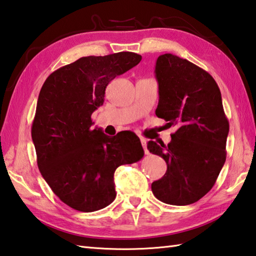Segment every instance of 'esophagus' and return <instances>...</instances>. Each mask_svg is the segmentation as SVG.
<instances>
[{
    "instance_id": "obj_1",
    "label": "esophagus",
    "mask_w": 256,
    "mask_h": 256,
    "mask_svg": "<svg viewBox=\"0 0 256 256\" xmlns=\"http://www.w3.org/2000/svg\"><path fill=\"white\" fill-rule=\"evenodd\" d=\"M140 142H142V148H144V154H148V150H147V144H146V139H140Z\"/></svg>"
}]
</instances>
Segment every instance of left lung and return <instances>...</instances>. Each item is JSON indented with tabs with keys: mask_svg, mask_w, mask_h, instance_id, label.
Segmentation results:
<instances>
[{
	"mask_svg": "<svg viewBox=\"0 0 256 256\" xmlns=\"http://www.w3.org/2000/svg\"><path fill=\"white\" fill-rule=\"evenodd\" d=\"M159 101L156 116L177 126L172 142H148V150L165 159L166 174L154 182L156 198L170 205L195 203L214 186L226 159L230 124L220 91L208 72L166 53L155 68Z\"/></svg>",
	"mask_w": 256,
	"mask_h": 256,
	"instance_id": "1",
	"label": "left lung"
}]
</instances>
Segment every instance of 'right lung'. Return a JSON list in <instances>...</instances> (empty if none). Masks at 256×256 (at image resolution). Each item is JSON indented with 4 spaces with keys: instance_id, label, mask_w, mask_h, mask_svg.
Listing matches in <instances>:
<instances>
[{
    "instance_id": "add662e5",
    "label": "right lung",
    "mask_w": 256,
    "mask_h": 256,
    "mask_svg": "<svg viewBox=\"0 0 256 256\" xmlns=\"http://www.w3.org/2000/svg\"><path fill=\"white\" fill-rule=\"evenodd\" d=\"M140 60L134 52L84 56L52 72L42 86L31 129L38 167L71 208L89 213L112 204L114 170L144 156L134 132L110 138L91 128V114L104 104L108 84Z\"/></svg>"
}]
</instances>
